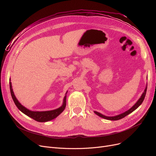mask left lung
<instances>
[{
	"label": "left lung",
	"mask_w": 156,
	"mask_h": 156,
	"mask_svg": "<svg viewBox=\"0 0 156 156\" xmlns=\"http://www.w3.org/2000/svg\"><path fill=\"white\" fill-rule=\"evenodd\" d=\"M147 87L145 88V90H144V92L143 93V94L142 95V96H141V97L140 98V99H138V101H137V102L133 106V107H132V108L129 109V110H128L127 111H126V112H123V113H122V114H119V115L116 116L109 117V116H104V115H102V114H101V113L98 112H96V111H94V112L97 114V115H98L99 116H100V117H101V118H104V119H108V120L116 121V120H119V119H122V118H125V116H126L127 115H128L129 114L132 113L133 111H134L135 109H136L139 107V106H140V105L142 104V103L143 102V101H144V99H145V95H146Z\"/></svg>",
	"instance_id": "obj_1"
}]
</instances>
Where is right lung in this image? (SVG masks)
<instances>
[{
    "instance_id": "1",
    "label": "right lung",
    "mask_w": 156,
    "mask_h": 156,
    "mask_svg": "<svg viewBox=\"0 0 156 156\" xmlns=\"http://www.w3.org/2000/svg\"><path fill=\"white\" fill-rule=\"evenodd\" d=\"M9 87H10V91L11 94L12 98V100L16 104V107H17L22 112L28 116L34 119V120L38 121V122H47L48 121H51L54 118H55L57 116H58L59 114L64 110L66 108V96H65L64 98L63 101V104L59 108L52 110V111H31L27 108H25L16 99V98L14 94L12 88V85L11 82H9Z\"/></svg>"
}]
</instances>
